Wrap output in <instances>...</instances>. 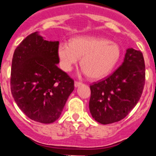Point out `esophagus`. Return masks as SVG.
I'll use <instances>...</instances> for the list:
<instances>
[{
    "label": "esophagus",
    "instance_id": "obj_1",
    "mask_svg": "<svg viewBox=\"0 0 156 156\" xmlns=\"http://www.w3.org/2000/svg\"><path fill=\"white\" fill-rule=\"evenodd\" d=\"M80 84H81V83L79 82V81H75V83H74V86H75L76 87H77L80 86Z\"/></svg>",
    "mask_w": 156,
    "mask_h": 156
}]
</instances>
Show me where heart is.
<instances>
[{
    "label": "heart",
    "mask_w": 156,
    "mask_h": 156,
    "mask_svg": "<svg viewBox=\"0 0 156 156\" xmlns=\"http://www.w3.org/2000/svg\"><path fill=\"white\" fill-rule=\"evenodd\" d=\"M62 68L71 71L79 62L84 73L90 79L100 80L107 76L118 65L122 51L116 43L105 38L79 37L72 39L69 44L62 42L58 48Z\"/></svg>",
    "instance_id": "b5f03b06"
}]
</instances>
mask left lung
<instances>
[{"label":"left lung","instance_id":"1","mask_svg":"<svg viewBox=\"0 0 156 156\" xmlns=\"http://www.w3.org/2000/svg\"><path fill=\"white\" fill-rule=\"evenodd\" d=\"M144 82L142 52L129 48L122 64L113 73L90 86L89 108L92 117L101 124L124 119L140 100Z\"/></svg>","mask_w":156,"mask_h":156}]
</instances>
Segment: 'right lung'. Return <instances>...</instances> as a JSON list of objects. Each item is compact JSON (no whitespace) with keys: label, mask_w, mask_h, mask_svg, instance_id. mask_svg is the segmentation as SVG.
Wrapping results in <instances>:
<instances>
[{"label":"right lung","mask_w":156,"mask_h":156,"mask_svg":"<svg viewBox=\"0 0 156 156\" xmlns=\"http://www.w3.org/2000/svg\"><path fill=\"white\" fill-rule=\"evenodd\" d=\"M58 41L27 36L14 52L11 91L19 108L32 120L51 123L58 119L74 80L58 67Z\"/></svg>","instance_id":"add662e5"}]
</instances>
